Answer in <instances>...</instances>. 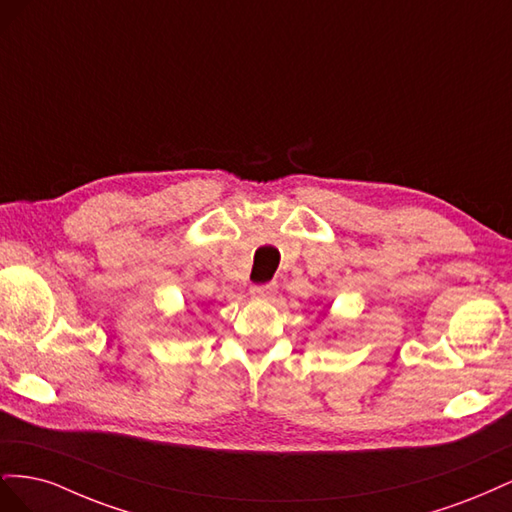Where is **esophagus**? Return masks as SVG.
<instances>
[{"instance_id": "1", "label": "esophagus", "mask_w": 512, "mask_h": 512, "mask_svg": "<svg viewBox=\"0 0 512 512\" xmlns=\"http://www.w3.org/2000/svg\"><path fill=\"white\" fill-rule=\"evenodd\" d=\"M275 292H277V282L252 286V294H254V297H273Z\"/></svg>"}]
</instances>
